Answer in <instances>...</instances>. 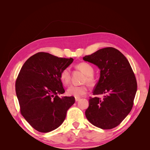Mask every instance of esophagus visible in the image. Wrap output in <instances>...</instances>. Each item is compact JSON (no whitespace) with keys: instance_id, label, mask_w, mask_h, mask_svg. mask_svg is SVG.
<instances>
[{"instance_id":"1","label":"esophagus","mask_w":150,"mask_h":150,"mask_svg":"<svg viewBox=\"0 0 150 150\" xmlns=\"http://www.w3.org/2000/svg\"><path fill=\"white\" fill-rule=\"evenodd\" d=\"M80 99V98H75V101H78Z\"/></svg>"}]
</instances>
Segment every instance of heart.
Instances as JSON below:
<instances>
[{
	"instance_id": "obj_1",
	"label": "heart",
	"mask_w": 150,
	"mask_h": 150,
	"mask_svg": "<svg viewBox=\"0 0 150 150\" xmlns=\"http://www.w3.org/2000/svg\"><path fill=\"white\" fill-rule=\"evenodd\" d=\"M77 67L82 71L86 77L84 79V82H86L90 86H93L96 83V79L93 76L94 74V68L87 62H81L77 65ZM60 79L61 82L64 85H68L71 80V72L69 67H66L62 69L60 74ZM88 91V88L86 85H71L67 89V94L70 96H73L76 98H79L85 94Z\"/></svg>"
}]
</instances>
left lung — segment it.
<instances>
[{
    "label": "left lung",
    "mask_w": 150,
    "mask_h": 150,
    "mask_svg": "<svg viewBox=\"0 0 150 150\" xmlns=\"http://www.w3.org/2000/svg\"><path fill=\"white\" fill-rule=\"evenodd\" d=\"M83 60L100 69V78L89 97V107L85 115L94 126L110 129L118 126L131 111L137 91L136 77L128 61L118 50L105 47Z\"/></svg>",
    "instance_id": "obj_1"
}]
</instances>
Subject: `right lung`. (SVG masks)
I'll use <instances>...</instances> for the list:
<instances>
[{
    "label": "right lung",
    "instance_id": "obj_1",
    "mask_svg": "<svg viewBox=\"0 0 150 150\" xmlns=\"http://www.w3.org/2000/svg\"><path fill=\"white\" fill-rule=\"evenodd\" d=\"M73 60L40 52L30 57L21 68L16 81L21 113L39 132L57 128L75 103L73 96H58L65 92L61 72Z\"/></svg>",
    "mask_w": 150,
    "mask_h": 150
}]
</instances>
